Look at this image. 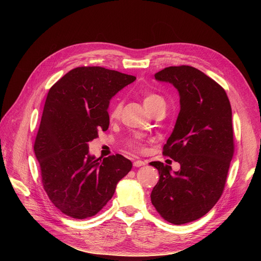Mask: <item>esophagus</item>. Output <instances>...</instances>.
I'll use <instances>...</instances> for the list:
<instances>
[{"label": "esophagus", "instance_id": "obj_1", "mask_svg": "<svg viewBox=\"0 0 261 261\" xmlns=\"http://www.w3.org/2000/svg\"><path fill=\"white\" fill-rule=\"evenodd\" d=\"M133 165H134L135 167H142V166L146 165V162L139 160V161H135V162L133 163Z\"/></svg>", "mask_w": 261, "mask_h": 261}]
</instances>
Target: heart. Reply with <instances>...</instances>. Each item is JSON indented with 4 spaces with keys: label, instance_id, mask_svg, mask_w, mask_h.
Segmentation results:
<instances>
[{
    "label": "heart",
    "instance_id": "b5f03b06",
    "mask_svg": "<svg viewBox=\"0 0 261 261\" xmlns=\"http://www.w3.org/2000/svg\"><path fill=\"white\" fill-rule=\"evenodd\" d=\"M143 103L145 106V109L149 112L150 110L154 109L155 107L160 106V105H165V101H164L163 97L155 93H146L143 96ZM121 108H122V103L120 101V99H117L112 108L111 111H110V117L112 119H115L119 116L120 112H121ZM130 147L136 150H142L144 148V142L141 140H133L130 142Z\"/></svg>",
    "mask_w": 261,
    "mask_h": 261
}]
</instances>
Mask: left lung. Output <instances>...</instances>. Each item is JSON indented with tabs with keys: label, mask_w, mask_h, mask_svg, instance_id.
Returning a JSON list of instances; mask_svg holds the SVG:
<instances>
[{
	"label": "left lung",
	"mask_w": 261,
	"mask_h": 261,
	"mask_svg": "<svg viewBox=\"0 0 261 261\" xmlns=\"http://www.w3.org/2000/svg\"><path fill=\"white\" fill-rule=\"evenodd\" d=\"M154 77L179 92L180 112L163 154L181 168L150 163L160 174L150 197L166 221L185 224L206 215L222 195L234 154L231 108L225 91L193 66H169Z\"/></svg>",
	"instance_id": "left-lung-1"
}]
</instances>
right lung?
Here are the masks:
<instances>
[{
    "instance_id": "obj_1",
    "label": "right lung",
    "mask_w": 261,
    "mask_h": 261,
    "mask_svg": "<svg viewBox=\"0 0 261 261\" xmlns=\"http://www.w3.org/2000/svg\"><path fill=\"white\" fill-rule=\"evenodd\" d=\"M135 79L100 66H81L49 89L34 150L44 190L64 215H96L131 170V161L120 154L102 160L91 155L89 143L109 128L110 100Z\"/></svg>"
}]
</instances>
